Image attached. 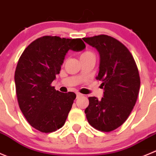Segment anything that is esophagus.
<instances>
[{
  "label": "esophagus",
  "instance_id": "esophagus-1",
  "mask_svg": "<svg viewBox=\"0 0 156 156\" xmlns=\"http://www.w3.org/2000/svg\"><path fill=\"white\" fill-rule=\"evenodd\" d=\"M76 96H77V98H80V97H81L82 96V94H81V93H76Z\"/></svg>",
  "mask_w": 156,
  "mask_h": 156
}]
</instances>
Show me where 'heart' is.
Returning <instances> with one entry per match:
<instances>
[{"label": "heart", "mask_w": 156, "mask_h": 156, "mask_svg": "<svg viewBox=\"0 0 156 156\" xmlns=\"http://www.w3.org/2000/svg\"><path fill=\"white\" fill-rule=\"evenodd\" d=\"M90 57H94V58H95L94 53V52H92V51L87 50V51H85V52H82V53L81 54V56H80V58H81V59H82V58H90Z\"/></svg>", "instance_id": "heart-1"}]
</instances>
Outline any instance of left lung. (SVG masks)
Masks as SVG:
<instances>
[{"label": "left lung", "instance_id": "1", "mask_svg": "<svg viewBox=\"0 0 156 156\" xmlns=\"http://www.w3.org/2000/svg\"><path fill=\"white\" fill-rule=\"evenodd\" d=\"M96 48L101 62L97 79L102 81L104 97L88 98L84 110L89 124L102 132H110L128 118L136 102L140 77L136 63L129 49L119 40L107 35L83 38Z\"/></svg>", "mask_w": 156, "mask_h": 156}]
</instances>
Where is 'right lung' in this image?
<instances>
[{
  "mask_svg": "<svg viewBox=\"0 0 156 156\" xmlns=\"http://www.w3.org/2000/svg\"><path fill=\"white\" fill-rule=\"evenodd\" d=\"M84 48L81 39L44 36L32 42L20 57L14 75L16 98L25 118L37 130L55 132L66 123L76 94L62 93L51 84L68 51Z\"/></svg>",
  "mask_w": 156,
  "mask_h": 156,
  "instance_id": "obj_1",
  "label": "right lung"
}]
</instances>
